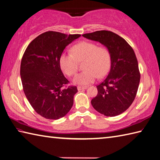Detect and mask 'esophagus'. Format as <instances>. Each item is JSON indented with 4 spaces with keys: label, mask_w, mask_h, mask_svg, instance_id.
<instances>
[{
    "label": "esophagus",
    "mask_w": 160,
    "mask_h": 160,
    "mask_svg": "<svg viewBox=\"0 0 160 160\" xmlns=\"http://www.w3.org/2000/svg\"><path fill=\"white\" fill-rule=\"evenodd\" d=\"M77 88H78V91H80V90H83V89H87V87H80V86H78Z\"/></svg>",
    "instance_id": "1"
}]
</instances>
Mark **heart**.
I'll return each mask as SVG.
<instances>
[{
    "label": "heart",
    "instance_id": "obj_1",
    "mask_svg": "<svg viewBox=\"0 0 160 160\" xmlns=\"http://www.w3.org/2000/svg\"><path fill=\"white\" fill-rule=\"evenodd\" d=\"M72 53H63L60 57L61 69L68 76H71L78 70V62L84 60V71L73 78L75 84L86 85L93 82L98 77L105 76L109 71L111 56L104 47H98L96 43L82 41L74 45Z\"/></svg>",
    "mask_w": 160,
    "mask_h": 160
}]
</instances>
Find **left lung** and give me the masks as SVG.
<instances>
[{
	"mask_svg": "<svg viewBox=\"0 0 160 160\" xmlns=\"http://www.w3.org/2000/svg\"><path fill=\"white\" fill-rule=\"evenodd\" d=\"M82 36L100 42L110 53V71L97 86L98 94L91 104L101 114L116 116L131 106L140 84V73L134 51L124 38L110 31L102 30Z\"/></svg>",
	"mask_w": 160,
	"mask_h": 160,
	"instance_id": "left-lung-1",
	"label": "left lung"
}]
</instances>
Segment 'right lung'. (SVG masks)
<instances>
[{"instance_id":"1","label":"right lung","mask_w":160,"mask_h":160,"mask_svg":"<svg viewBox=\"0 0 160 160\" xmlns=\"http://www.w3.org/2000/svg\"><path fill=\"white\" fill-rule=\"evenodd\" d=\"M79 37L47 32L33 40L23 54L20 77L24 93L36 113L46 119L62 118L73 106L77 87H64L69 82L59 60L65 47Z\"/></svg>"}]
</instances>
